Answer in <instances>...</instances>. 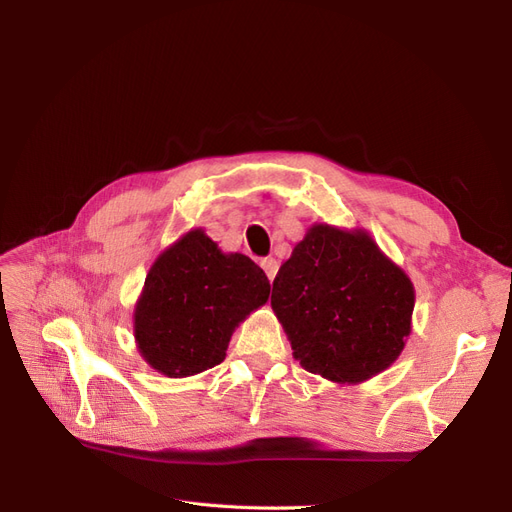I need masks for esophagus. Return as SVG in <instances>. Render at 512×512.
<instances>
[{
	"instance_id": "34e87169",
	"label": "esophagus",
	"mask_w": 512,
	"mask_h": 512,
	"mask_svg": "<svg viewBox=\"0 0 512 512\" xmlns=\"http://www.w3.org/2000/svg\"><path fill=\"white\" fill-rule=\"evenodd\" d=\"M260 267L265 269V273H267V277H269V282H273V277H275L277 269H280V265H277L275 258H265V260L260 262Z\"/></svg>"
}]
</instances>
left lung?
Segmentation results:
<instances>
[{
  "mask_svg": "<svg viewBox=\"0 0 512 512\" xmlns=\"http://www.w3.org/2000/svg\"><path fill=\"white\" fill-rule=\"evenodd\" d=\"M271 307L303 369L359 384L404 350L414 286L369 232L314 224L277 271Z\"/></svg>",
  "mask_w": 512,
  "mask_h": 512,
  "instance_id": "obj_1",
  "label": "left lung"
}]
</instances>
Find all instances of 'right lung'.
Returning a JSON list of instances; mask_svg holds the SVG:
<instances>
[{
  "label": "right lung",
  "instance_id": "add662e5",
  "mask_svg": "<svg viewBox=\"0 0 512 512\" xmlns=\"http://www.w3.org/2000/svg\"><path fill=\"white\" fill-rule=\"evenodd\" d=\"M271 284L254 260L224 254L205 230H190L153 262L134 309L143 359L168 378L220 365L230 335L269 301Z\"/></svg>",
  "mask_w": 512,
  "mask_h": 512
}]
</instances>
